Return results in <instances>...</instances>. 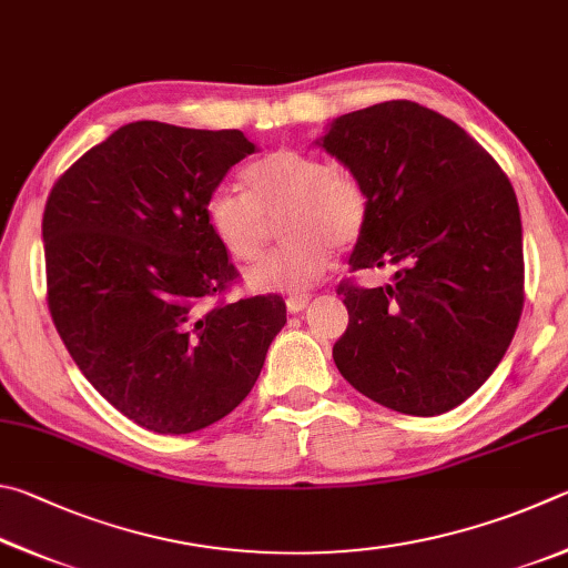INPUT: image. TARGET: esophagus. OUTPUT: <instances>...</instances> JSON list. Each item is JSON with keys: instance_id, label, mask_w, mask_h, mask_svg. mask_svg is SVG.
Segmentation results:
<instances>
[{"instance_id": "1", "label": "esophagus", "mask_w": 568, "mask_h": 568, "mask_svg": "<svg viewBox=\"0 0 568 568\" xmlns=\"http://www.w3.org/2000/svg\"><path fill=\"white\" fill-rule=\"evenodd\" d=\"M310 300L312 296L310 294H292L290 300H286V312H292V314H296V312H302L306 304H310Z\"/></svg>"}]
</instances>
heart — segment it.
Listing matches in <instances>:
<instances>
[{
  "label": "heart",
  "mask_w": 568,
  "mask_h": 568,
  "mask_svg": "<svg viewBox=\"0 0 568 568\" xmlns=\"http://www.w3.org/2000/svg\"><path fill=\"white\" fill-rule=\"evenodd\" d=\"M246 192L219 186L204 204L206 224L236 262L258 258L282 222V248L262 258L246 282L256 292L302 294L326 274L334 246H352L369 219L359 176L302 149H276L244 172Z\"/></svg>",
  "instance_id": "heart-1"
}]
</instances>
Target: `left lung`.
Listing matches in <instances>:
<instances>
[{"mask_svg":"<svg viewBox=\"0 0 568 568\" xmlns=\"http://www.w3.org/2000/svg\"><path fill=\"white\" fill-rule=\"evenodd\" d=\"M322 146L369 196L352 272L396 268L386 286L344 278L336 290L349 310L336 369L394 412H452L489 379L521 320V214L509 176L459 124L409 99L334 119Z\"/></svg>","mask_w":568,"mask_h":568,"instance_id":"8db88e82","label":"left lung"}]
</instances>
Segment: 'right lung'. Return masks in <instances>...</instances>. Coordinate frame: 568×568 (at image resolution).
Segmentation results:
<instances>
[{
    "mask_svg": "<svg viewBox=\"0 0 568 568\" xmlns=\"http://www.w3.org/2000/svg\"><path fill=\"white\" fill-rule=\"evenodd\" d=\"M254 152L239 129L132 122L47 196L57 332L87 382L154 434H192L234 412L286 324L278 294L224 300L239 272L204 216L209 194Z\"/></svg>",
    "mask_w": 568,
    "mask_h": 568,
    "instance_id": "obj_1",
    "label": "right lung"
}]
</instances>
